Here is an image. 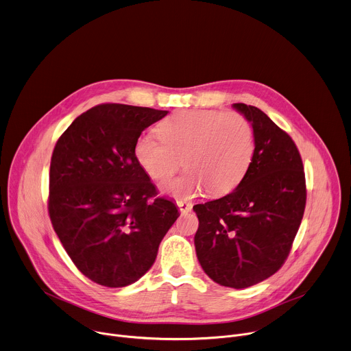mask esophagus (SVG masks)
I'll list each match as a JSON object with an SVG mask.
<instances>
[{"label": "esophagus", "instance_id": "obj_1", "mask_svg": "<svg viewBox=\"0 0 351 351\" xmlns=\"http://www.w3.org/2000/svg\"><path fill=\"white\" fill-rule=\"evenodd\" d=\"M176 205H178V208H179V210H180L182 213H187V212H190L191 208H193V205H191L190 202L183 201V199H178V201H176Z\"/></svg>", "mask_w": 351, "mask_h": 351}]
</instances>
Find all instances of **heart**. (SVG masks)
Wrapping results in <instances>:
<instances>
[{"label":"heart","instance_id":"heart-1","mask_svg":"<svg viewBox=\"0 0 351 351\" xmlns=\"http://www.w3.org/2000/svg\"><path fill=\"white\" fill-rule=\"evenodd\" d=\"M158 136L142 134L135 142V158L156 182H165L183 167L187 169L165 190L191 197L205 189L212 197L234 190L245 178L256 142L250 123L239 113L180 110L165 119Z\"/></svg>","mask_w":351,"mask_h":351}]
</instances>
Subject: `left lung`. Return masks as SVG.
I'll use <instances>...</instances> for the list:
<instances>
[{
	"label": "left lung",
	"instance_id": "left-lung-1",
	"mask_svg": "<svg viewBox=\"0 0 351 351\" xmlns=\"http://www.w3.org/2000/svg\"><path fill=\"white\" fill-rule=\"evenodd\" d=\"M254 132L253 161L223 198L194 205V245L205 274L220 286L246 289L276 274L289 257L306 205L301 154L261 109L234 104Z\"/></svg>",
	"mask_w": 351,
	"mask_h": 351
}]
</instances>
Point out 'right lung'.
<instances>
[{"label": "right lung", "instance_id": "obj_1", "mask_svg": "<svg viewBox=\"0 0 351 351\" xmlns=\"http://www.w3.org/2000/svg\"><path fill=\"white\" fill-rule=\"evenodd\" d=\"M167 113L101 104L77 116L54 146L49 216L72 263L94 283L124 287L141 279L179 217L134 153L142 131Z\"/></svg>", "mask_w": 351, "mask_h": 351}]
</instances>
